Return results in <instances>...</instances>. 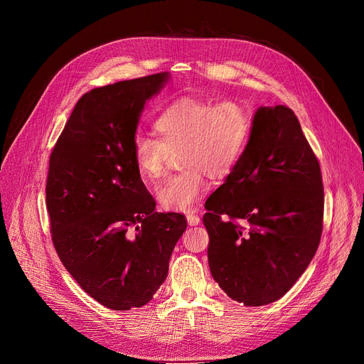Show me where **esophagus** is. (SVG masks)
Instances as JSON below:
<instances>
[{"label": "esophagus", "mask_w": 364, "mask_h": 364, "mask_svg": "<svg viewBox=\"0 0 364 364\" xmlns=\"http://www.w3.org/2000/svg\"><path fill=\"white\" fill-rule=\"evenodd\" d=\"M186 218H187V222H189V225H198L199 222H201V219H199V216L195 213H189Z\"/></svg>", "instance_id": "1"}]
</instances>
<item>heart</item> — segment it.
I'll return each mask as SVG.
<instances>
[{
	"label": "heart",
	"instance_id": "b5f03b06",
	"mask_svg": "<svg viewBox=\"0 0 364 364\" xmlns=\"http://www.w3.org/2000/svg\"><path fill=\"white\" fill-rule=\"evenodd\" d=\"M251 125L250 112L236 100L184 97L156 116L157 137H134L133 161L144 178L157 180L165 172L168 152L180 148L184 171L157 187V199L166 210L191 212L208 191V175L225 178L237 166Z\"/></svg>",
	"mask_w": 364,
	"mask_h": 364
}]
</instances>
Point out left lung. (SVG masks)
<instances>
[{
	"instance_id": "1",
	"label": "left lung",
	"mask_w": 364,
	"mask_h": 364,
	"mask_svg": "<svg viewBox=\"0 0 364 364\" xmlns=\"http://www.w3.org/2000/svg\"><path fill=\"white\" fill-rule=\"evenodd\" d=\"M205 210L208 266L220 289L248 307L283 298L323 228L321 166L291 109L257 110L237 166Z\"/></svg>"
}]
</instances>
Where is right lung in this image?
<instances>
[{
	"label": "right lung",
	"mask_w": 364,
	"mask_h": 364,
	"mask_svg": "<svg viewBox=\"0 0 364 364\" xmlns=\"http://www.w3.org/2000/svg\"><path fill=\"white\" fill-rule=\"evenodd\" d=\"M166 80L159 73L86 92L50 156L45 192L55 252L112 310L152 299L187 227L181 213L156 212L132 156L140 112Z\"/></svg>",
	"instance_id": "obj_1"
}]
</instances>
